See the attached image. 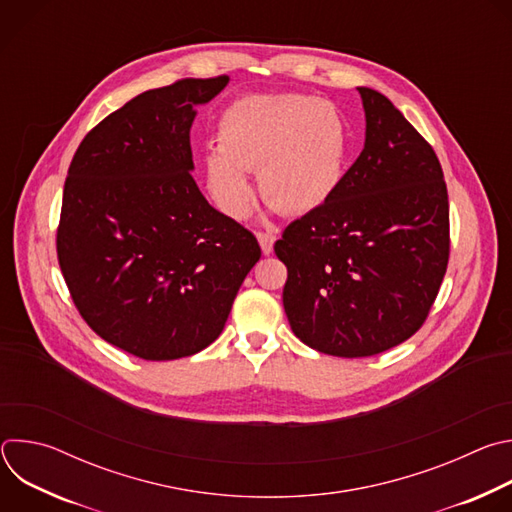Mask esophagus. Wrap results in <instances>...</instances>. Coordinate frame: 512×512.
<instances>
[{
	"label": "esophagus",
	"instance_id": "1",
	"mask_svg": "<svg viewBox=\"0 0 512 512\" xmlns=\"http://www.w3.org/2000/svg\"><path fill=\"white\" fill-rule=\"evenodd\" d=\"M257 239H259L263 255L273 253V245H275V235L273 233H257Z\"/></svg>",
	"mask_w": 512,
	"mask_h": 512
}]
</instances>
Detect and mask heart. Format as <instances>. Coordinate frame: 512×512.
<instances>
[{
  "instance_id": "obj_1",
  "label": "heart",
  "mask_w": 512,
  "mask_h": 512,
  "mask_svg": "<svg viewBox=\"0 0 512 512\" xmlns=\"http://www.w3.org/2000/svg\"><path fill=\"white\" fill-rule=\"evenodd\" d=\"M348 129L342 113L306 95H255L233 103L218 121L216 150L204 158L206 188L227 216L253 204L247 172H257L263 200L285 214L326 204L344 176Z\"/></svg>"
}]
</instances>
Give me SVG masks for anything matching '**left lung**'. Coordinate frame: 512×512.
Returning <instances> with one entry per match:
<instances>
[{"label":"left lung","instance_id":"8db88e82","mask_svg":"<svg viewBox=\"0 0 512 512\" xmlns=\"http://www.w3.org/2000/svg\"><path fill=\"white\" fill-rule=\"evenodd\" d=\"M364 148L332 198L275 243L283 308L310 348L358 358L413 336L440 291L450 206L431 145L379 91L356 87Z\"/></svg>","mask_w":512,"mask_h":512}]
</instances>
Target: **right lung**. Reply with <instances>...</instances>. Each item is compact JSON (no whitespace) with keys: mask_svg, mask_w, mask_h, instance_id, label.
<instances>
[{"mask_svg":"<svg viewBox=\"0 0 512 512\" xmlns=\"http://www.w3.org/2000/svg\"><path fill=\"white\" fill-rule=\"evenodd\" d=\"M229 77L145 91L87 133L70 162L58 263L85 322L143 360L221 336L261 257L257 239L198 190L190 127Z\"/></svg>","mask_w":512,"mask_h":512,"instance_id":"1","label":"right lung"}]
</instances>
